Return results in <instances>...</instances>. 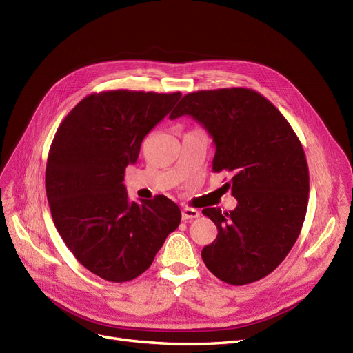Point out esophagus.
I'll return each instance as SVG.
<instances>
[{
    "instance_id": "esophagus-1",
    "label": "esophagus",
    "mask_w": 353,
    "mask_h": 353,
    "mask_svg": "<svg viewBox=\"0 0 353 353\" xmlns=\"http://www.w3.org/2000/svg\"><path fill=\"white\" fill-rule=\"evenodd\" d=\"M200 216V212L197 209H192V208H186L183 209L181 212V217L183 220H192V219H197Z\"/></svg>"
}]
</instances>
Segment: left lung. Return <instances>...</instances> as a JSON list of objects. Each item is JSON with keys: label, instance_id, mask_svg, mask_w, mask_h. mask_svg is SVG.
I'll list each match as a JSON object with an SVG mask.
<instances>
[{"label": "left lung", "instance_id": "1", "mask_svg": "<svg viewBox=\"0 0 353 353\" xmlns=\"http://www.w3.org/2000/svg\"><path fill=\"white\" fill-rule=\"evenodd\" d=\"M192 116L213 137V172L226 183L234 210L208 208L217 237L201 250L208 269L229 285L256 282L279 266L299 237L307 209L303 147L268 99L243 87L189 92L170 119Z\"/></svg>", "mask_w": 353, "mask_h": 353}]
</instances>
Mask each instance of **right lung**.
I'll return each mask as SVG.
<instances>
[{
  "label": "right lung",
  "mask_w": 353,
  "mask_h": 353,
  "mask_svg": "<svg viewBox=\"0 0 353 353\" xmlns=\"http://www.w3.org/2000/svg\"><path fill=\"white\" fill-rule=\"evenodd\" d=\"M181 92L113 90L84 97L50 147L46 192L54 225L74 257L108 282L145 272L181 219L165 196L130 201L124 181L143 139Z\"/></svg>",
  "instance_id": "1"
}]
</instances>
